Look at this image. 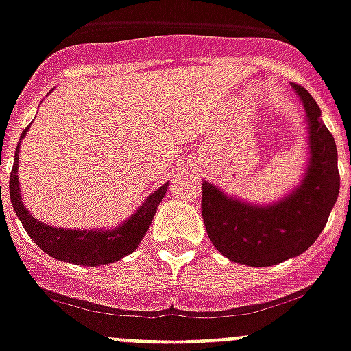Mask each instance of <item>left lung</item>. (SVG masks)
Returning <instances> with one entry per match:
<instances>
[{
	"label": "left lung",
	"mask_w": 351,
	"mask_h": 351,
	"mask_svg": "<svg viewBox=\"0 0 351 351\" xmlns=\"http://www.w3.org/2000/svg\"><path fill=\"white\" fill-rule=\"evenodd\" d=\"M292 88L304 106L308 141L306 169L294 189L270 204H250L202 182L207 236L234 263L272 267L303 254L319 238L337 202L341 178L335 141L312 95L298 84Z\"/></svg>",
	"instance_id": "left-lung-1"
}]
</instances>
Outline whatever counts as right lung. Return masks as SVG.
I'll return each instance as SVG.
<instances>
[{"label":"right lung","instance_id":"1","mask_svg":"<svg viewBox=\"0 0 351 351\" xmlns=\"http://www.w3.org/2000/svg\"><path fill=\"white\" fill-rule=\"evenodd\" d=\"M28 128L21 133V138L16 147V158H14L8 189H10V202H12L14 210L34 243L41 250H45L48 256H52L59 261H68V263L82 265V267H99V265L113 263L136 250L138 243L149 229L156 207L166 195L169 184L160 185L155 193H151L146 200L142 202L141 207L126 221H122L121 225L111 227V229H64V227L43 223L41 220H36L28 213L23 204L21 187H19L18 153Z\"/></svg>","mask_w":351,"mask_h":351}]
</instances>
